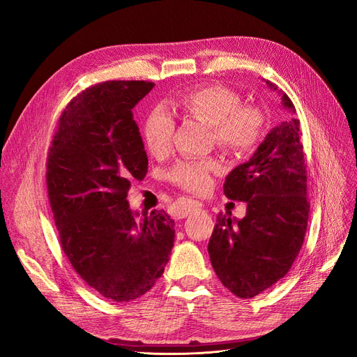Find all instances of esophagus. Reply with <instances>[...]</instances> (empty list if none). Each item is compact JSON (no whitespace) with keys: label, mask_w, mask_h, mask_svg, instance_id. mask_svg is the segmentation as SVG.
Returning a JSON list of instances; mask_svg holds the SVG:
<instances>
[{"label":"esophagus","mask_w":357,"mask_h":357,"mask_svg":"<svg viewBox=\"0 0 357 357\" xmlns=\"http://www.w3.org/2000/svg\"><path fill=\"white\" fill-rule=\"evenodd\" d=\"M199 210H201V204H199V202H197V201H188V202L180 208L178 215H180L181 219H185V218H188V215H190L192 213L199 211Z\"/></svg>","instance_id":"34e87169"}]
</instances>
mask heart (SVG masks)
<instances>
[{"label":"heart","mask_w":357,"mask_h":357,"mask_svg":"<svg viewBox=\"0 0 357 357\" xmlns=\"http://www.w3.org/2000/svg\"><path fill=\"white\" fill-rule=\"evenodd\" d=\"M172 107L185 116L208 123L211 139L229 155H244L261 142L265 117L255 105L240 104L234 91L222 84H201L181 92ZM176 123L160 109L150 113L144 122V143L153 156H165L172 149ZM219 169L214 158L180 160L168 172V178L189 192H202L210 185L211 172Z\"/></svg>","instance_id":"b5f03b06"}]
</instances>
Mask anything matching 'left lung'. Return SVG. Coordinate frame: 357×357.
Returning <instances> with one entry per match:
<instances>
[{
  "label": "left lung",
  "mask_w": 357,
  "mask_h": 357,
  "mask_svg": "<svg viewBox=\"0 0 357 357\" xmlns=\"http://www.w3.org/2000/svg\"><path fill=\"white\" fill-rule=\"evenodd\" d=\"M273 91L277 86L266 80ZM282 102L295 114L286 93ZM299 121L287 119L268 132L255 155L225 180V195L247 202L241 220L219 214L208 243L215 274L238 298H253L283 278L307 232V164Z\"/></svg>",
  "instance_id": "obj_1"
}]
</instances>
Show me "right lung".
I'll list each match as a JSON object with an SVG mask.
<instances>
[{
	"instance_id": "right-lung-1",
	"label": "right lung",
	"mask_w": 357,
	"mask_h": 357,
	"mask_svg": "<svg viewBox=\"0 0 357 357\" xmlns=\"http://www.w3.org/2000/svg\"><path fill=\"white\" fill-rule=\"evenodd\" d=\"M153 86L112 80L83 91L62 112L47 156L62 250L86 283L116 302L152 289L174 245V220L164 210L138 218L126 199L149 165L132 109Z\"/></svg>"
}]
</instances>
